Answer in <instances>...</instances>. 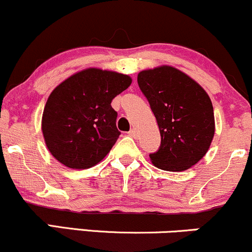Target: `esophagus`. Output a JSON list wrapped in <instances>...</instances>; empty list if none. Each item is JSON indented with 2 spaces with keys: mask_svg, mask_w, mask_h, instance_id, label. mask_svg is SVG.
<instances>
[{
  "mask_svg": "<svg viewBox=\"0 0 252 252\" xmlns=\"http://www.w3.org/2000/svg\"><path fill=\"white\" fill-rule=\"evenodd\" d=\"M128 135H129V137H132V138H137V137H138L137 129H135V128H132L131 131L128 132Z\"/></svg>",
  "mask_w": 252,
  "mask_h": 252,
  "instance_id": "34e87169",
  "label": "esophagus"
}]
</instances>
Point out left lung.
<instances>
[{"mask_svg":"<svg viewBox=\"0 0 252 252\" xmlns=\"http://www.w3.org/2000/svg\"><path fill=\"white\" fill-rule=\"evenodd\" d=\"M138 84L156 117L160 146L150 154L158 169L183 171L207 154L216 131L205 89L176 67L162 65L138 73Z\"/></svg>","mask_w":252,"mask_h":252,"instance_id":"8db88e82","label":"left lung"}]
</instances>
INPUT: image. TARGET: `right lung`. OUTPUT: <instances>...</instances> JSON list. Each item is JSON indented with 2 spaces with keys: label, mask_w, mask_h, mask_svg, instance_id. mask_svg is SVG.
I'll return each mask as SVG.
<instances>
[{
  "label": "right lung",
  "mask_w": 252,
  "mask_h": 252,
  "mask_svg": "<svg viewBox=\"0 0 252 252\" xmlns=\"http://www.w3.org/2000/svg\"><path fill=\"white\" fill-rule=\"evenodd\" d=\"M131 83L128 75L89 67L56 87L41 119L51 155L71 169H88L100 163L120 135L112 100Z\"/></svg>",
  "instance_id": "right-lung-1"
}]
</instances>
